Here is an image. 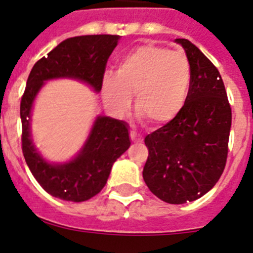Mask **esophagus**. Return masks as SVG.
<instances>
[{"mask_svg": "<svg viewBox=\"0 0 253 253\" xmlns=\"http://www.w3.org/2000/svg\"><path fill=\"white\" fill-rule=\"evenodd\" d=\"M130 138H131V140H133V142H135V143H139V142H142V140H143L142 135H140V134H138L137 131H134V130H130Z\"/></svg>", "mask_w": 253, "mask_h": 253, "instance_id": "obj_1", "label": "esophagus"}]
</instances>
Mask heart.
Masks as SVG:
<instances>
[{"instance_id": "obj_1", "label": "heart", "mask_w": 253, "mask_h": 253, "mask_svg": "<svg viewBox=\"0 0 253 253\" xmlns=\"http://www.w3.org/2000/svg\"><path fill=\"white\" fill-rule=\"evenodd\" d=\"M191 87V67L184 53L142 45L123 55L115 75L105 73L101 91L114 114H124L135 93L138 115L153 125H166L182 111Z\"/></svg>"}]
</instances>
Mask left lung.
Masks as SVG:
<instances>
[{
  "mask_svg": "<svg viewBox=\"0 0 253 253\" xmlns=\"http://www.w3.org/2000/svg\"><path fill=\"white\" fill-rule=\"evenodd\" d=\"M191 67V87L176 119L144 139L148 158L143 178L169 204H185L211 190L228 154L232 110L220 73L198 46L176 39Z\"/></svg>",
  "mask_w": 253,
  "mask_h": 253,
  "instance_id": "left-lung-1",
  "label": "left lung"
}]
</instances>
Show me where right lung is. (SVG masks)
Instances as JSON below:
<instances>
[{"mask_svg":"<svg viewBox=\"0 0 253 253\" xmlns=\"http://www.w3.org/2000/svg\"><path fill=\"white\" fill-rule=\"evenodd\" d=\"M119 35H82L68 38L38 60L26 82L20 104L22 153L35 180L54 198L66 202H86L99 194L110 175L114 162L130 147L128 124L110 116L95 119L86 142L72 160L46 161L31 137V111L38 93L46 81L77 80L101 91L107 59L118 45Z\"/></svg>","mask_w":253,"mask_h":253,"instance_id":"add662e5","label":"right lung"}]
</instances>
